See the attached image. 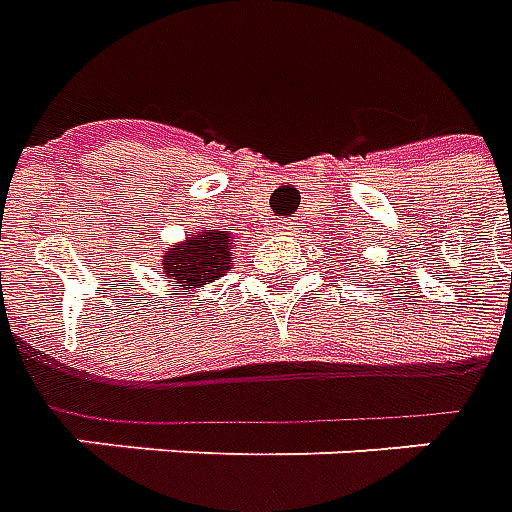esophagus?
Masks as SVG:
<instances>
[{
  "mask_svg": "<svg viewBox=\"0 0 512 512\" xmlns=\"http://www.w3.org/2000/svg\"><path fill=\"white\" fill-rule=\"evenodd\" d=\"M278 231H281V234H292V231H295V226H292V223H284V226L278 228Z\"/></svg>",
  "mask_w": 512,
  "mask_h": 512,
  "instance_id": "1",
  "label": "esophagus"
}]
</instances>
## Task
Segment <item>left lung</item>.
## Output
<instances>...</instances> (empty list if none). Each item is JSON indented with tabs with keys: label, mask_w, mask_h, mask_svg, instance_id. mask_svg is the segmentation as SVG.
Returning a JSON list of instances; mask_svg holds the SVG:
<instances>
[{
	"label": "left lung",
	"mask_w": 512,
	"mask_h": 512,
	"mask_svg": "<svg viewBox=\"0 0 512 512\" xmlns=\"http://www.w3.org/2000/svg\"><path fill=\"white\" fill-rule=\"evenodd\" d=\"M353 270H355V267H353Z\"/></svg>",
	"instance_id": "left-lung-1"
}]
</instances>
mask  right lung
Returning a JSON list of instances; mask_svg holds the SVG:
<instances>
[{
	"mask_svg": "<svg viewBox=\"0 0 512 512\" xmlns=\"http://www.w3.org/2000/svg\"><path fill=\"white\" fill-rule=\"evenodd\" d=\"M234 245L237 239L215 226L187 231L181 242H173L162 253V273L176 289L195 292L223 278L234 267Z\"/></svg>",
	"mask_w": 512,
	"mask_h": 512,
	"instance_id": "right-lung-1",
	"label": "right lung"
}]
</instances>
